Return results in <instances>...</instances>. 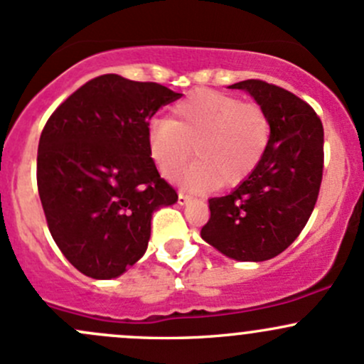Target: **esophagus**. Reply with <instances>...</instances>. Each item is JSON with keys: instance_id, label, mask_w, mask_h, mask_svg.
<instances>
[{"instance_id": "1", "label": "esophagus", "mask_w": 364, "mask_h": 364, "mask_svg": "<svg viewBox=\"0 0 364 364\" xmlns=\"http://www.w3.org/2000/svg\"><path fill=\"white\" fill-rule=\"evenodd\" d=\"M190 200H192V197H190L188 193H183V192H179V193H178V204H179V205L188 204Z\"/></svg>"}]
</instances>
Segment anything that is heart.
<instances>
[{
	"label": "heart",
	"instance_id": "b5f03b06",
	"mask_svg": "<svg viewBox=\"0 0 364 364\" xmlns=\"http://www.w3.org/2000/svg\"><path fill=\"white\" fill-rule=\"evenodd\" d=\"M270 134V118L262 106L218 90H197L174 106L171 120H153L146 139L151 160L164 176H171L193 153L197 162L174 174L179 185L230 188L258 167Z\"/></svg>",
	"mask_w": 364,
	"mask_h": 364
}]
</instances>
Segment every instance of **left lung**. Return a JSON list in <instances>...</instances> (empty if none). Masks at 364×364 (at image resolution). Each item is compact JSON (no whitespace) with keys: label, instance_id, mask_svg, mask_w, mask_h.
I'll return each instance as SVG.
<instances>
[{"label":"left lung","instance_id":"obj_1","mask_svg":"<svg viewBox=\"0 0 364 364\" xmlns=\"http://www.w3.org/2000/svg\"><path fill=\"white\" fill-rule=\"evenodd\" d=\"M228 89L247 92L270 118V143L250 178L209 198L202 239L237 262H265L300 235L323 179L324 131L316 112L291 92L262 80Z\"/></svg>","mask_w":364,"mask_h":364}]
</instances>
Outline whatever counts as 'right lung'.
I'll return each instance as SVG.
<instances>
[{"label":"right lung","instance_id":"right-lung-1","mask_svg":"<svg viewBox=\"0 0 364 364\" xmlns=\"http://www.w3.org/2000/svg\"><path fill=\"white\" fill-rule=\"evenodd\" d=\"M178 92L102 75L48 118L38 144V192L53 240L92 279H114L148 247L151 216L178 202L148 151V125Z\"/></svg>","mask_w":364,"mask_h":364}]
</instances>
